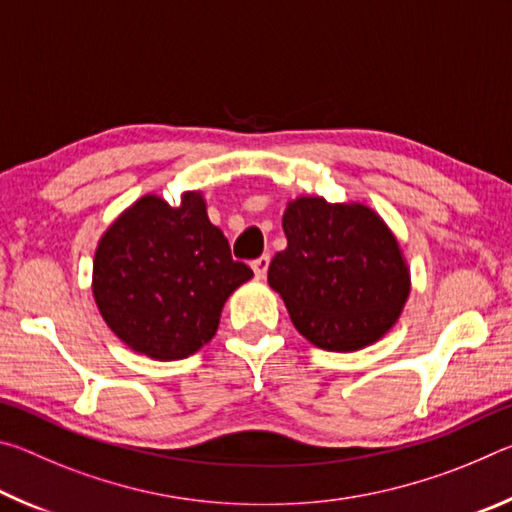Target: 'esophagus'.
I'll return each instance as SVG.
<instances>
[{
	"label": "esophagus",
	"instance_id": "esophagus-1",
	"mask_svg": "<svg viewBox=\"0 0 512 512\" xmlns=\"http://www.w3.org/2000/svg\"><path fill=\"white\" fill-rule=\"evenodd\" d=\"M268 264H271V257H268V255H262V257L253 259V262H250V266H253L255 277H259V280H262V277H264L266 271H268Z\"/></svg>",
	"mask_w": 512,
	"mask_h": 512
}]
</instances>
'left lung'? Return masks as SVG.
Masks as SVG:
<instances>
[{"mask_svg":"<svg viewBox=\"0 0 512 512\" xmlns=\"http://www.w3.org/2000/svg\"><path fill=\"white\" fill-rule=\"evenodd\" d=\"M282 228L287 248L268 264V284L305 339L350 352L395 325L409 296V271L397 239L370 207L298 198Z\"/></svg>","mask_w":512,"mask_h":512,"instance_id":"1","label":"left lung"}]
</instances>
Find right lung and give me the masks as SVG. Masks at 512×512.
<instances>
[{"label": "right lung", "instance_id": "obj_1", "mask_svg": "<svg viewBox=\"0 0 512 512\" xmlns=\"http://www.w3.org/2000/svg\"><path fill=\"white\" fill-rule=\"evenodd\" d=\"M253 271L232 259L198 192L144 196L101 237L92 291L103 320L146 357L185 359L216 334L223 302Z\"/></svg>", "mask_w": 512, "mask_h": 512}]
</instances>
